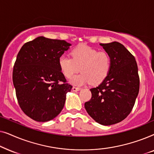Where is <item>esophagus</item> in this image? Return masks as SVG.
I'll return each mask as SVG.
<instances>
[{
    "mask_svg": "<svg viewBox=\"0 0 154 154\" xmlns=\"http://www.w3.org/2000/svg\"><path fill=\"white\" fill-rule=\"evenodd\" d=\"M81 88H77V87H73L72 88V90L74 92H77V91H79V90H81Z\"/></svg>",
    "mask_w": 154,
    "mask_h": 154,
    "instance_id": "34e87169",
    "label": "esophagus"
}]
</instances>
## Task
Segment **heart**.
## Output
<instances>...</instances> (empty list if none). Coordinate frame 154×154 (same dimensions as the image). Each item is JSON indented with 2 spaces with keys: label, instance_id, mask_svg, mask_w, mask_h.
Masks as SVG:
<instances>
[{
  "label": "heart",
  "instance_id": "1",
  "mask_svg": "<svg viewBox=\"0 0 154 154\" xmlns=\"http://www.w3.org/2000/svg\"><path fill=\"white\" fill-rule=\"evenodd\" d=\"M71 59L64 55L59 59L61 72L74 85H83L87 83L99 85L108 76L111 68V58L108 52L98 51L95 48L81 45L71 52Z\"/></svg>",
  "mask_w": 154,
  "mask_h": 154
}]
</instances>
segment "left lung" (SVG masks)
Listing matches in <instances>:
<instances>
[{"instance_id":"8db88e82","label":"left lung","mask_w":154,"mask_h":154,"mask_svg":"<svg viewBox=\"0 0 154 154\" xmlns=\"http://www.w3.org/2000/svg\"><path fill=\"white\" fill-rule=\"evenodd\" d=\"M111 58L108 76L91 88L92 98L85 103L88 114L97 123L111 125L125 119L133 108L140 90L135 58L119 42L100 43Z\"/></svg>"}]
</instances>
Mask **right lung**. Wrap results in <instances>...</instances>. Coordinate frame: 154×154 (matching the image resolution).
<instances>
[{
  "label": "right lung",
  "mask_w": 154,
  "mask_h": 154,
  "mask_svg": "<svg viewBox=\"0 0 154 154\" xmlns=\"http://www.w3.org/2000/svg\"><path fill=\"white\" fill-rule=\"evenodd\" d=\"M71 44L39 36L27 42L17 54L12 81L18 103L24 113L38 122L54 119L64 108L66 83L59 66V59Z\"/></svg>",
  "instance_id": "right-lung-1"
}]
</instances>
